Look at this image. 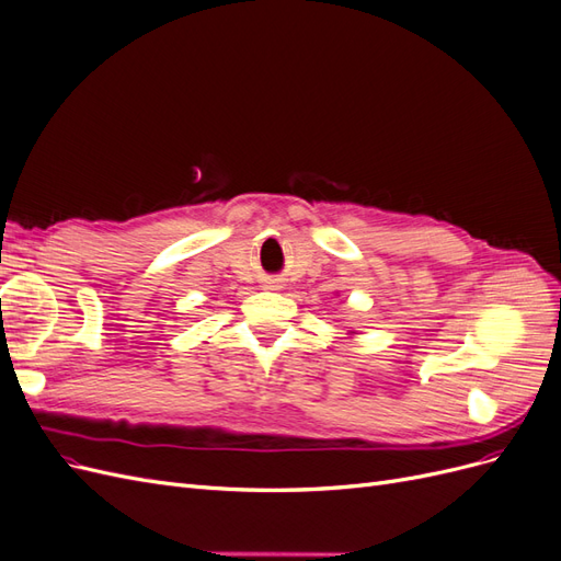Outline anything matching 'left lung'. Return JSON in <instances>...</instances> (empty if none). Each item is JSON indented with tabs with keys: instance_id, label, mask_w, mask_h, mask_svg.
<instances>
[{
	"instance_id": "8db88e82",
	"label": "left lung",
	"mask_w": 561,
	"mask_h": 561,
	"mask_svg": "<svg viewBox=\"0 0 561 561\" xmlns=\"http://www.w3.org/2000/svg\"><path fill=\"white\" fill-rule=\"evenodd\" d=\"M353 334H355V332H353Z\"/></svg>"
}]
</instances>
